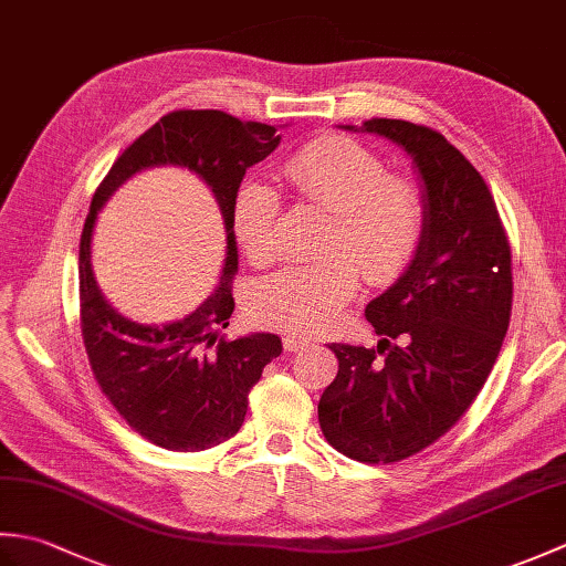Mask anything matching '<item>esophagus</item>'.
<instances>
[{
	"instance_id": "esophagus-1",
	"label": "esophagus",
	"mask_w": 566,
	"mask_h": 566,
	"mask_svg": "<svg viewBox=\"0 0 566 566\" xmlns=\"http://www.w3.org/2000/svg\"><path fill=\"white\" fill-rule=\"evenodd\" d=\"M306 345H311V338H304V335H286V338H284V350L286 353L304 350Z\"/></svg>"
}]
</instances>
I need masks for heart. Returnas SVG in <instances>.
Here are the masks:
<instances>
[{"label":"heart","instance_id":"b5f03b06","mask_svg":"<svg viewBox=\"0 0 566 566\" xmlns=\"http://www.w3.org/2000/svg\"><path fill=\"white\" fill-rule=\"evenodd\" d=\"M282 172L296 195L333 213L326 252L350 250L371 282L399 276L423 235V201L413 185L387 177L375 153L343 136H323L286 158ZM280 195L248 182L233 199V231L245 258L268 264L276 255ZM347 255L298 264L264 276L250 292V314L262 326L318 333L338 318L357 290Z\"/></svg>","mask_w":566,"mask_h":566}]
</instances>
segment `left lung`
<instances>
[{"label": "left lung", "instance_id": "obj_1", "mask_svg": "<svg viewBox=\"0 0 566 566\" xmlns=\"http://www.w3.org/2000/svg\"><path fill=\"white\" fill-rule=\"evenodd\" d=\"M340 128L387 138L411 158L423 235L365 308L377 347L331 345L338 377L321 396L318 423L357 462H399L444 436L491 375L511 321V248L482 175L438 130L399 118Z\"/></svg>", "mask_w": 566, "mask_h": 566}]
</instances>
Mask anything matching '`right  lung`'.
I'll use <instances>...</instances> for the list:
<instances>
[{"mask_svg": "<svg viewBox=\"0 0 566 566\" xmlns=\"http://www.w3.org/2000/svg\"><path fill=\"white\" fill-rule=\"evenodd\" d=\"M276 128L223 112H172L136 138L104 177L80 240L82 340L94 379L126 423L158 448L199 452L233 438L245 420L248 394L282 355L274 333L223 340L235 302L238 270L233 199L245 170L280 146ZM185 166L213 191L224 216L227 258L211 297L179 322L148 327L105 302L91 270L96 213L113 191L150 166Z\"/></svg>", "mask_w": 566, "mask_h": 566, "instance_id": "add662e5", "label": "right lung"}]
</instances>
